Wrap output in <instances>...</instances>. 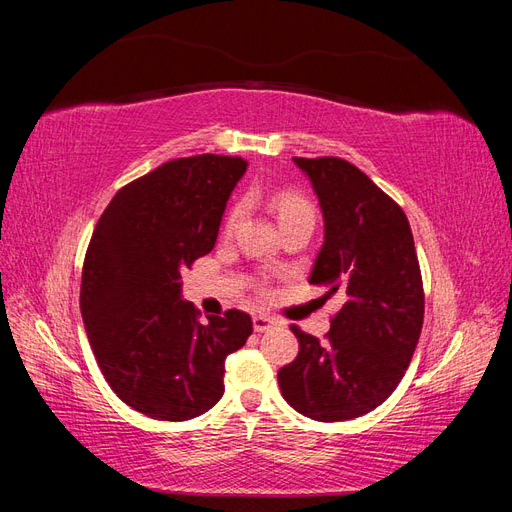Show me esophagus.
I'll list each match as a JSON object with an SVG mask.
<instances>
[{"instance_id":"obj_1","label":"esophagus","mask_w":512,"mask_h":512,"mask_svg":"<svg viewBox=\"0 0 512 512\" xmlns=\"http://www.w3.org/2000/svg\"><path fill=\"white\" fill-rule=\"evenodd\" d=\"M252 322H254V331L256 333H265V331H269L271 327H275V324H277V320L273 316H267V314H256L252 318Z\"/></svg>"}]
</instances>
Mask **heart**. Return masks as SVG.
I'll return each instance as SVG.
<instances>
[{
	"mask_svg": "<svg viewBox=\"0 0 512 512\" xmlns=\"http://www.w3.org/2000/svg\"><path fill=\"white\" fill-rule=\"evenodd\" d=\"M269 203L277 215L280 228H286V226L297 224V222H305V220H314L312 203H309V200L297 190H290V188L275 190L269 198ZM243 215H245L243 203H235L230 207V211L226 213V220H224V230L228 232V235L239 228Z\"/></svg>",
	"mask_w": 512,
	"mask_h": 512,
	"instance_id": "obj_1",
	"label": "heart"
}]
</instances>
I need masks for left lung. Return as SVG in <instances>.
Here are the masks:
<instances>
[{"label": "left lung", "mask_w": 512, "mask_h": 512, "mask_svg": "<svg viewBox=\"0 0 512 512\" xmlns=\"http://www.w3.org/2000/svg\"><path fill=\"white\" fill-rule=\"evenodd\" d=\"M318 196L324 243L309 284L346 303L320 339L292 324L299 354L277 371L288 404L322 423L350 421L397 389L423 329L425 294L406 213L342 158H292Z\"/></svg>", "instance_id": "obj_1"}]
</instances>
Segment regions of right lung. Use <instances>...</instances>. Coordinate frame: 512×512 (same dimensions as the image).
I'll use <instances>...</instances> for the list:
<instances>
[{
	"instance_id": "right-lung-1",
	"label": "right lung",
	"mask_w": 512,
	"mask_h": 512,
	"mask_svg": "<svg viewBox=\"0 0 512 512\" xmlns=\"http://www.w3.org/2000/svg\"><path fill=\"white\" fill-rule=\"evenodd\" d=\"M241 158L170 160L121 188L91 235L81 314L115 395L158 421H188L224 395V363L252 335L250 314L207 316L181 299V269L213 250Z\"/></svg>"
}]
</instances>
